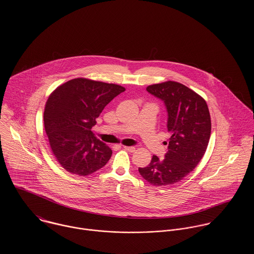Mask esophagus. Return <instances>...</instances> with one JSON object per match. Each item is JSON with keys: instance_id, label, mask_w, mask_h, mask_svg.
Wrapping results in <instances>:
<instances>
[{"instance_id": "esophagus-1", "label": "esophagus", "mask_w": 254, "mask_h": 254, "mask_svg": "<svg viewBox=\"0 0 254 254\" xmlns=\"http://www.w3.org/2000/svg\"><path fill=\"white\" fill-rule=\"evenodd\" d=\"M124 148L126 150H127L128 152H134L135 151V147L134 146H124Z\"/></svg>"}]
</instances>
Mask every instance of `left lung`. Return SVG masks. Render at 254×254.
<instances>
[{"mask_svg": "<svg viewBox=\"0 0 254 254\" xmlns=\"http://www.w3.org/2000/svg\"><path fill=\"white\" fill-rule=\"evenodd\" d=\"M146 90L164 101L171 136L165 158L160 160L153 155L149 165L139 168V172L156 187L176 184L197 167L205 154L211 131L208 108L203 97L177 82L148 85Z\"/></svg>", "mask_w": 254, "mask_h": 254, "instance_id": "left-lung-1", "label": "left lung"}]
</instances>
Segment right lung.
<instances>
[{"label":"right lung","mask_w":254,"mask_h":254,"mask_svg":"<svg viewBox=\"0 0 254 254\" xmlns=\"http://www.w3.org/2000/svg\"><path fill=\"white\" fill-rule=\"evenodd\" d=\"M126 90L115 84L76 78L59 85L47 101L45 129L57 162L66 171L86 176L109 162L112 150L91 128L109 102Z\"/></svg>","instance_id":"right-lung-1"}]
</instances>
